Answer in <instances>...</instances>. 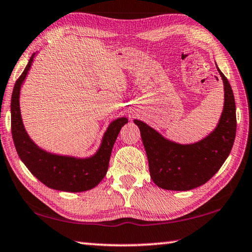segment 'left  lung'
<instances>
[{
	"mask_svg": "<svg viewBox=\"0 0 252 252\" xmlns=\"http://www.w3.org/2000/svg\"><path fill=\"white\" fill-rule=\"evenodd\" d=\"M219 73L224 85L223 111L217 128L202 141L182 145L167 141L145 123L134 121L141 130L151 177L158 187L171 191L195 189L207 183L229 156L236 138V102L228 79L220 70Z\"/></svg>",
	"mask_w": 252,
	"mask_h": 252,
	"instance_id": "1",
	"label": "left lung"
}]
</instances>
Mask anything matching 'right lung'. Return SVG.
I'll use <instances>...</instances> for the list:
<instances>
[{"label":"right lung","instance_id":"right-lung-1","mask_svg":"<svg viewBox=\"0 0 252 252\" xmlns=\"http://www.w3.org/2000/svg\"><path fill=\"white\" fill-rule=\"evenodd\" d=\"M33 57L22 75L16 80L11 99V130L16 152L33 175L48 188L64 192H84L93 189L104 179L108 170L110 154L122 127L127 118H118L107 128L96 154L88 158L60 156L41 150L24 129L20 111V89L30 69Z\"/></svg>","mask_w":252,"mask_h":252}]
</instances>
